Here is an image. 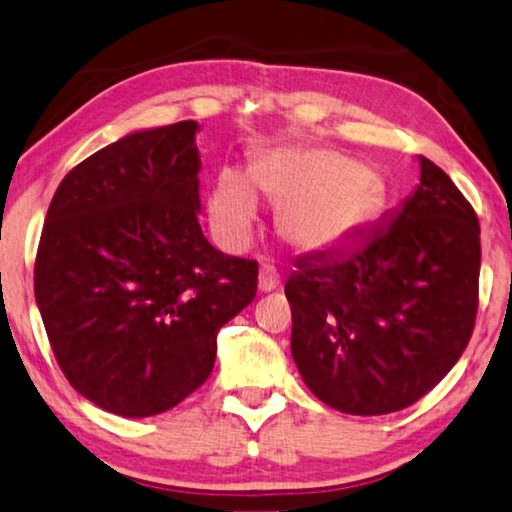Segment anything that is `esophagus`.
Segmentation results:
<instances>
[{"label":"esophagus","instance_id":"1","mask_svg":"<svg viewBox=\"0 0 512 512\" xmlns=\"http://www.w3.org/2000/svg\"><path fill=\"white\" fill-rule=\"evenodd\" d=\"M281 286V274L276 272L274 265H263L261 274H258V290L272 292Z\"/></svg>","mask_w":512,"mask_h":512}]
</instances>
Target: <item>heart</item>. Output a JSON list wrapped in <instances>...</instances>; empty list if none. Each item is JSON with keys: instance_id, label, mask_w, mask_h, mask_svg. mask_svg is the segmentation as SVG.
Masks as SVG:
<instances>
[{"instance_id": "heart-1", "label": "heart", "mask_w": 512, "mask_h": 512, "mask_svg": "<svg viewBox=\"0 0 512 512\" xmlns=\"http://www.w3.org/2000/svg\"><path fill=\"white\" fill-rule=\"evenodd\" d=\"M256 186L279 201V229L306 251H331L365 229L381 204L374 174L333 149H283L258 158L251 177L226 167L211 195L215 231L242 245L258 217Z\"/></svg>"}]
</instances>
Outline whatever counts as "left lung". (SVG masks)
I'll list each match as a JSON object with an SVG mask.
<instances>
[{"label":"left lung","instance_id":"obj_1","mask_svg":"<svg viewBox=\"0 0 512 512\" xmlns=\"http://www.w3.org/2000/svg\"><path fill=\"white\" fill-rule=\"evenodd\" d=\"M420 186L347 247L295 261L292 358L340 413L388 415L431 392L463 356L479 311L474 208L420 156Z\"/></svg>","mask_w":512,"mask_h":512}]
</instances>
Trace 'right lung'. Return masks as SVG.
<instances>
[{
  "mask_svg": "<svg viewBox=\"0 0 512 512\" xmlns=\"http://www.w3.org/2000/svg\"><path fill=\"white\" fill-rule=\"evenodd\" d=\"M197 129L129 133L72 167L49 204L36 301L65 379L108 413L181 404L213 372L217 331L256 297L258 263L201 233Z\"/></svg>",
  "mask_w": 512,
  "mask_h": 512,
  "instance_id": "obj_1",
  "label": "right lung"
}]
</instances>
